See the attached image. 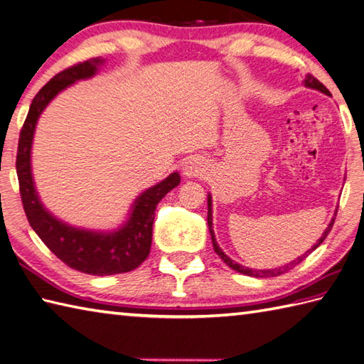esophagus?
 Here are the masks:
<instances>
[{"mask_svg":"<svg viewBox=\"0 0 364 364\" xmlns=\"http://www.w3.org/2000/svg\"><path fill=\"white\" fill-rule=\"evenodd\" d=\"M205 164L199 157H190L185 164L182 165V171L185 177H198L205 173Z\"/></svg>","mask_w":364,"mask_h":364,"instance_id":"obj_1","label":"esophagus"}]
</instances>
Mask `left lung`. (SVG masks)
<instances>
[{
    "label": "left lung",
    "mask_w": 364,
    "mask_h": 364,
    "mask_svg": "<svg viewBox=\"0 0 364 364\" xmlns=\"http://www.w3.org/2000/svg\"><path fill=\"white\" fill-rule=\"evenodd\" d=\"M304 85L306 87V88H313V90H318V92H321V93H324V95H327V96H330V92L327 90V88L322 85L319 80L316 79V77H313L311 75H306L305 76V79H304ZM213 203H212V195H207V207H208V213H207V223H208V230H210V235H212V243H213V249H215V252L221 257V260L228 264V266H230L232 269H235L237 272H240V274H245V276H250V277H276V276H280V274H284V272H287L288 269H291L294 264H297V263H301L302 260H305V257L309 255L311 250H314L316 249L322 241H324L326 238H327V235H328V232L332 230V228H333V223H335V216H336V212H338V208L335 210V216L332 218V221L328 223V225H327V229L322 232V237L316 241V245H313V247H311V250H306V254H304V255H301V257H297V260H293L291 263L289 264H287V266H284V268H276V269H252V268H247V266H243V264H240V263H237V262H233L230 257H228L225 255V252L224 250L220 247V245H218V241H216V238H215V232H213Z\"/></svg>",
    "instance_id": "8db88e82"
}]
</instances>
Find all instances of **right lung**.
I'll return each mask as SVG.
<instances>
[{
	"label": "right lung",
	"mask_w": 364,
	"mask_h": 364,
	"mask_svg": "<svg viewBox=\"0 0 364 364\" xmlns=\"http://www.w3.org/2000/svg\"><path fill=\"white\" fill-rule=\"evenodd\" d=\"M106 59L95 58L55 75L32 100L24 121L17 152V176L24 213L31 228L46 247L70 268L92 276H112L129 272L146 260L152 243L156 207L166 193L181 183L174 171L134 199L126 220L117 229L95 230L76 228L48 210L36 188L32 176V141L40 115L55 96L76 84L98 75Z\"/></svg>",
	"instance_id": "1"
}]
</instances>
